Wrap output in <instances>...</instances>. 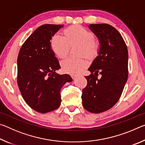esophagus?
Returning a JSON list of instances; mask_svg holds the SVG:
<instances>
[{
	"instance_id": "1",
	"label": "esophagus",
	"mask_w": 145,
	"mask_h": 145,
	"mask_svg": "<svg viewBox=\"0 0 145 145\" xmlns=\"http://www.w3.org/2000/svg\"><path fill=\"white\" fill-rule=\"evenodd\" d=\"M71 77L73 78V79H75V78L77 77V75H71Z\"/></svg>"
}]
</instances>
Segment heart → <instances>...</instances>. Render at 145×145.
<instances>
[{
	"mask_svg": "<svg viewBox=\"0 0 145 145\" xmlns=\"http://www.w3.org/2000/svg\"><path fill=\"white\" fill-rule=\"evenodd\" d=\"M64 37L57 34L54 35L50 40V47L54 54L60 59L68 55L69 46L80 45L78 55L84 54L89 59L96 57L99 46L94 40L91 32L80 25H73L64 31ZM61 66L64 72L70 74H78L86 67L87 62L84 58H67L61 61Z\"/></svg>",
	"mask_w": 145,
	"mask_h": 145,
	"instance_id": "b5f03b06",
	"label": "heart"
}]
</instances>
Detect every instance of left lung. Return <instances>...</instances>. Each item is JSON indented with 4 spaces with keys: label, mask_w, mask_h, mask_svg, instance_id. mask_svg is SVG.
Returning a JSON list of instances; mask_svg holds the SVG:
<instances>
[{
    "label": "left lung",
    "mask_w": 145,
    "mask_h": 145,
    "mask_svg": "<svg viewBox=\"0 0 145 145\" xmlns=\"http://www.w3.org/2000/svg\"><path fill=\"white\" fill-rule=\"evenodd\" d=\"M88 27L100 43L98 56L86 76L82 105L93 113L111 109L118 101L128 78V50L120 33L109 24H90ZM102 76L98 79V73Z\"/></svg>",
    "instance_id": "1"
}]
</instances>
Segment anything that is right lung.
I'll return each mask as SVG.
<instances>
[{
	"instance_id": "add662e5",
	"label": "right lung",
	"mask_w": 145,
	"mask_h": 145,
	"mask_svg": "<svg viewBox=\"0 0 145 145\" xmlns=\"http://www.w3.org/2000/svg\"><path fill=\"white\" fill-rule=\"evenodd\" d=\"M63 25L45 24L31 34L20 50L18 65L19 89L29 107L40 113L52 111L60 106V91L72 78L56 72L60 69L50 47L51 38Z\"/></svg>"
}]
</instances>
